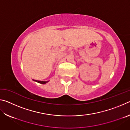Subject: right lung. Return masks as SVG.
Instances as JSON below:
<instances>
[{
	"instance_id": "1",
	"label": "right lung",
	"mask_w": 130,
	"mask_h": 130,
	"mask_svg": "<svg viewBox=\"0 0 130 130\" xmlns=\"http://www.w3.org/2000/svg\"><path fill=\"white\" fill-rule=\"evenodd\" d=\"M33 80L35 81H36V82H37V83H39L40 84H46V83L48 82V81H38V80Z\"/></svg>"
}]
</instances>
